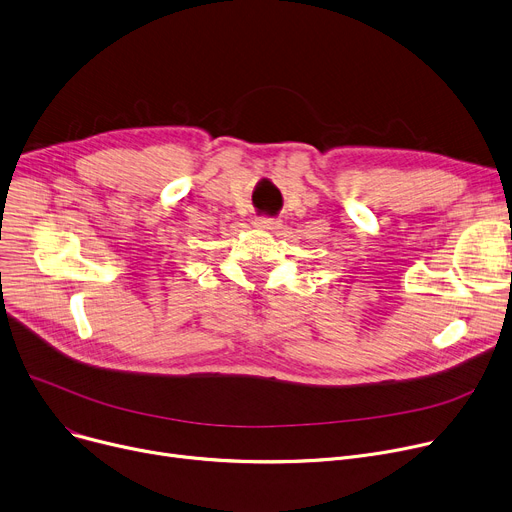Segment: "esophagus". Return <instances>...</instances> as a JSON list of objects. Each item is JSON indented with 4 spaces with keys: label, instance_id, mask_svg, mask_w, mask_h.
Wrapping results in <instances>:
<instances>
[{
    "label": "esophagus",
    "instance_id": "1",
    "mask_svg": "<svg viewBox=\"0 0 512 512\" xmlns=\"http://www.w3.org/2000/svg\"><path fill=\"white\" fill-rule=\"evenodd\" d=\"M254 225H256L258 229L277 231V229H281V219H277V217H256V219H254Z\"/></svg>",
    "mask_w": 512,
    "mask_h": 512
}]
</instances>
